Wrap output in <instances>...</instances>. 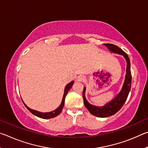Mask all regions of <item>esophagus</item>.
Returning a JSON list of instances; mask_svg holds the SVG:
<instances>
[{
    "label": "esophagus",
    "mask_w": 148,
    "mask_h": 148,
    "mask_svg": "<svg viewBox=\"0 0 148 148\" xmlns=\"http://www.w3.org/2000/svg\"><path fill=\"white\" fill-rule=\"evenodd\" d=\"M77 80L79 82H83L85 81V76H82V75H80V76L77 77Z\"/></svg>",
    "instance_id": "34e87169"
}]
</instances>
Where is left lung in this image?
Segmentation results:
<instances>
[{
  "instance_id": "1",
  "label": "left lung",
  "mask_w": 148,
  "mask_h": 148,
  "mask_svg": "<svg viewBox=\"0 0 148 148\" xmlns=\"http://www.w3.org/2000/svg\"><path fill=\"white\" fill-rule=\"evenodd\" d=\"M104 45L107 46L108 48L111 51L114 52V53L122 55V56L125 57L127 61V71L125 83L121 92H119L118 95L114 100H112L111 102H110L109 103L106 104L105 106L102 107H97L90 104L87 101L86 97H85L84 93L86 88L85 87L84 88L83 99L85 106L87 108V109L89 110V112L91 114L99 117H106L111 116L112 115H114L117 113L121 108V107L123 106L124 103L126 101L127 97H128L129 91L131 90L132 82L131 63H130V60L127 54L125 51H123L121 48H119L118 46H116V45L112 44H104Z\"/></svg>"
}]
</instances>
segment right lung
Masks as SVG:
<instances>
[{
	"instance_id": "right-lung-1",
	"label": "right lung",
	"mask_w": 148,
	"mask_h": 148,
	"mask_svg": "<svg viewBox=\"0 0 148 148\" xmlns=\"http://www.w3.org/2000/svg\"><path fill=\"white\" fill-rule=\"evenodd\" d=\"M74 84V82L72 81L71 82V83H69L67 86L65 87V89H64V93L63 95V98H62V102L61 105H60L59 107L58 108H57L56 110H54L53 112H47V113H42V112H39L38 111H36V110H32L31 108H29L28 106H26V104H25V106H26V108L27 109H28L30 112H31L32 114L35 115V116L38 117H40V118L42 119H50V118H53V117H55L58 116V115L61 113L62 110V108L64 106V100H65V97H66L67 93H68L69 91L70 90V89L71 88L72 85Z\"/></svg>"
}]
</instances>
